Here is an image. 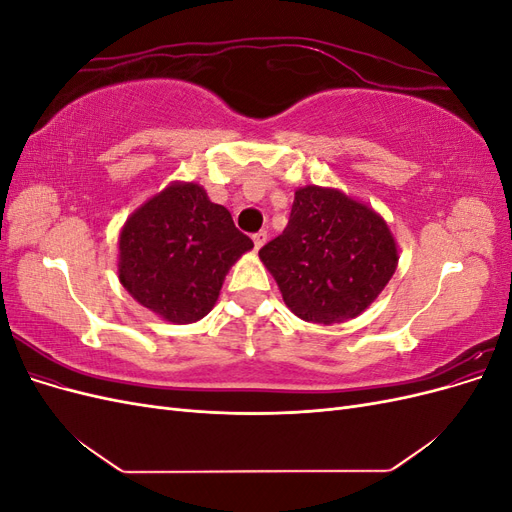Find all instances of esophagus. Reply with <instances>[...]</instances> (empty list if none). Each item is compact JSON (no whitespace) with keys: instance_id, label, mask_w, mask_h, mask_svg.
Returning <instances> with one entry per match:
<instances>
[{"instance_id":"esophagus-1","label":"esophagus","mask_w":512,"mask_h":512,"mask_svg":"<svg viewBox=\"0 0 512 512\" xmlns=\"http://www.w3.org/2000/svg\"><path fill=\"white\" fill-rule=\"evenodd\" d=\"M252 239H254V247H256V250H260V247L267 243V230H258Z\"/></svg>"}]
</instances>
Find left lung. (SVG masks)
I'll return each instance as SVG.
<instances>
[{"label": "left lung", "instance_id": "obj_1", "mask_svg": "<svg viewBox=\"0 0 512 512\" xmlns=\"http://www.w3.org/2000/svg\"><path fill=\"white\" fill-rule=\"evenodd\" d=\"M258 254L292 314L318 324L365 312L397 267V247L380 215L316 185L294 192L288 226Z\"/></svg>", "mask_w": 512, "mask_h": 512}]
</instances>
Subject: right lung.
Segmentation results:
<instances>
[{"instance_id": "right-lung-1", "label": "right lung", "mask_w": 512, "mask_h": 512, "mask_svg": "<svg viewBox=\"0 0 512 512\" xmlns=\"http://www.w3.org/2000/svg\"><path fill=\"white\" fill-rule=\"evenodd\" d=\"M252 247L200 185L175 183L123 226L119 280L151 312L188 324L211 312L230 265Z\"/></svg>"}]
</instances>
